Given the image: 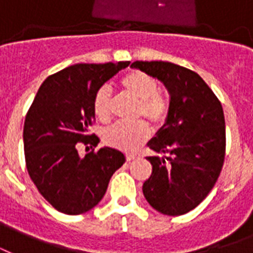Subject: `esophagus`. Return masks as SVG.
<instances>
[{
    "instance_id": "1",
    "label": "esophagus",
    "mask_w": 253,
    "mask_h": 253,
    "mask_svg": "<svg viewBox=\"0 0 253 253\" xmlns=\"http://www.w3.org/2000/svg\"><path fill=\"white\" fill-rule=\"evenodd\" d=\"M136 157H137V156H136V155H126V161H132V160H134V159H136Z\"/></svg>"
}]
</instances>
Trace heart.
I'll return each instance as SVG.
<instances>
[{"label":"heart","instance_id":"heart-1","mask_svg":"<svg viewBox=\"0 0 253 253\" xmlns=\"http://www.w3.org/2000/svg\"><path fill=\"white\" fill-rule=\"evenodd\" d=\"M121 86L129 96L138 100L137 116H144L155 124H163L168 116L169 104L159 92V84L155 77L141 70H132L121 79ZM112 92L109 86H101L93 97V112L100 121L106 123L112 117ZM149 136V128L144 121L133 124L119 123L108 128L104 141L117 149L133 152Z\"/></svg>","mask_w":253,"mask_h":253}]
</instances>
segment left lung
<instances>
[{
    "mask_svg": "<svg viewBox=\"0 0 253 253\" xmlns=\"http://www.w3.org/2000/svg\"><path fill=\"white\" fill-rule=\"evenodd\" d=\"M164 84L169 111L148 147L152 174L142 185L147 201L160 213L180 216L196 208L212 191L225 157L221 104L200 76L165 61H134Z\"/></svg>",
    "mask_w": 253,
    "mask_h": 253,
    "instance_id": "obj_1",
    "label": "left lung"
}]
</instances>
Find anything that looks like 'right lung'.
<instances>
[{
  "label": "right lung",
  "instance_id": "right-lung-1",
  "mask_svg": "<svg viewBox=\"0 0 253 253\" xmlns=\"http://www.w3.org/2000/svg\"><path fill=\"white\" fill-rule=\"evenodd\" d=\"M129 61L76 64L49 76L34 97L24 124L26 168L43 199L58 212L81 214L104 197L109 180L125 163L123 152L104 147L80 157L77 142L94 120L93 97Z\"/></svg>",
  "mask_w": 253,
  "mask_h": 253
}]
</instances>
